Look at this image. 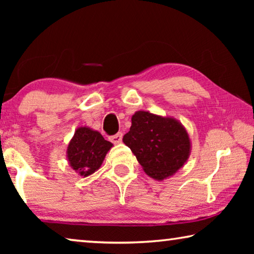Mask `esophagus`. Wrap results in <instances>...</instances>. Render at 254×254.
Returning a JSON list of instances; mask_svg holds the SVG:
<instances>
[{"mask_svg": "<svg viewBox=\"0 0 254 254\" xmlns=\"http://www.w3.org/2000/svg\"><path fill=\"white\" fill-rule=\"evenodd\" d=\"M111 141H112V142H113L114 144H118V143L121 142V141H122V133L119 132V133H117V134H115V135L111 136Z\"/></svg>", "mask_w": 254, "mask_h": 254, "instance_id": "34e87169", "label": "esophagus"}]
</instances>
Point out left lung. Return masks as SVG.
Instances as JSON below:
<instances>
[{"instance_id": "obj_1", "label": "left lung", "mask_w": 254, "mask_h": 254, "mask_svg": "<svg viewBox=\"0 0 254 254\" xmlns=\"http://www.w3.org/2000/svg\"><path fill=\"white\" fill-rule=\"evenodd\" d=\"M123 142L150 177L161 182L174 176L187 162L191 151L188 132L171 117L136 111Z\"/></svg>"}]
</instances>
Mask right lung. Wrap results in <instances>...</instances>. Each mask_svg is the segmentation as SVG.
<instances>
[{
    "label": "right lung",
    "mask_w": 254,
    "mask_h": 254,
    "mask_svg": "<svg viewBox=\"0 0 254 254\" xmlns=\"http://www.w3.org/2000/svg\"><path fill=\"white\" fill-rule=\"evenodd\" d=\"M112 147L113 143L106 141L98 131L88 127H79L68 143L67 161L80 177H88L101 168Z\"/></svg>",
    "instance_id": "right-lung-1"
}]
</instances>
